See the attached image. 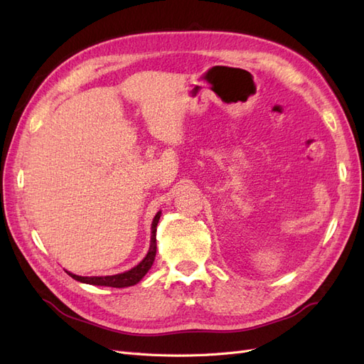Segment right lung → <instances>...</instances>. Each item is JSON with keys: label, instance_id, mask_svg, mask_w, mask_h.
Segmentation results:
<instances>
[{"label": "right lung", "instance_id": "obj_1", "mask_svg": "<svg viewBox=\"0 0 364 364\" xmlns=\"http://www.w3.org/2000/svg\"><path fill=\"white\" fill-rule=\"evenodd\" d=\"M161 218V213H158L151 222V240H150V249L147 252L146 258L142 259L138 266L130 269L124 273L112 274V277H79V274H74L71 272H67L70 277L75 281H80L83 284H91V285H103V287H114V289H124L130 287V285L138 284L142 278L146 277V273L150 270L153 261L156 257V226Z\"/></svg>", "mask_w": 364, "mask_h": 364}]
</instances>
